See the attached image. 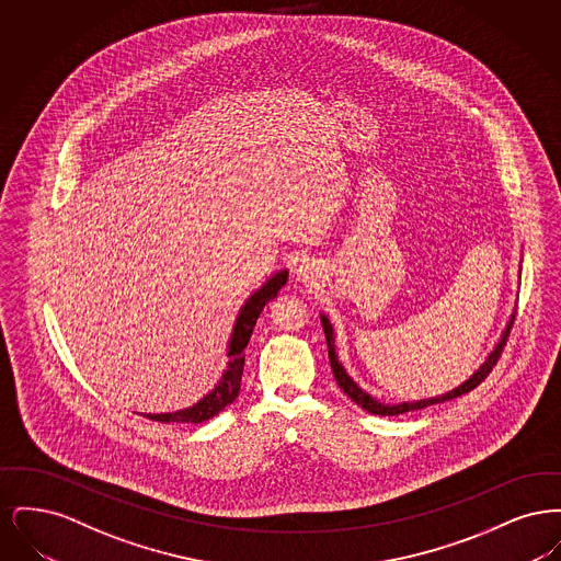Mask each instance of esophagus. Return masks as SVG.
I'll list each match as a JSON object with an SVG mask.
<instances>
[{"label":"esophagus","mask_w":561,"mask_h":561,"mask_svg":"<svg viewBox=\"0 0 561 561\" xmlns=\"http://www.w3.org/2000/svg\"><path fill=\"white\" fill-rule=\"evenodd\" d=\"M294 273H296L300 279L309 282V279H313V265H311L309 261H302V263H298V265H296Z\"/></svg>","instance_id":"34e87169"}]
</instances>
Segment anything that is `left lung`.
I'll use <instances>...</instances> for the list:
<instances>
[{
	"label": "left lung",
	"mask_w": 561,
	"mask_h": 561,
	"mask_svg": "<svg viewBox=\"0 0 561 561\" xmlns=\"http://www.w3.org/2000/svg\"><path fill=\"white\" fill-rule=\"evenodd\" d=\"M513 323V320H511ZM511 323L507 325V330H505V334H503V339H501V343L496 345V348L490 353V357L483 362V366H481L478 373L473 374L467 382H462L460 387H456L454 391L450 393H446V396H439V398H431V400H421V401H412V403H398V405H385V403H378V401L373 400L366 391H362L353 380H351V376H348L345 370H343V366L339 364V359H336V353H334V336H332V325H330V321L325 316H321V325H323V332H325V343H328V357H330V366H332V373H334V378H336V382H339V387L347 393L351 400L355 401L357 405H362L366 412H370V414H378V416H396V414H405V412H412V410H423V408H427V405H433V403H444V401L454 400V398H460V396H465V393H469V391H473L480 382L485 380V376L492 373V368L496 366V362H499V357H501V353H503V348L507 345L508 332H511Z\"/></svg>",
	"instance_id": "obj_1"
}]
</instances>
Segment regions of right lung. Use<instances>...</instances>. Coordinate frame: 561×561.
Returning <instances> with one entry per match:
<instances>
[{"label": "right lung", "instance_id": "1", "mask_svg": "<svg viewBox=\"0 0 561 561\" xmlns=\"http://www.w3.org/2000/svg\"><path fill=\"white\" fill-rule=\"evenodd\" d=\"M286 282H288V271L275 273L267 284L259 293L252 294L248 298V302L241 307L240 318L236 321L231 345H229L231 362L227 366V373L222 374L220 382L214 387L213 393H208L204 400L197 401L187 410H179L172 414H145V416L151 421H158V423H204V421H210L214 414H218L225 405L233 403L240 396L243 348L248 347V343H250L252 330L256 325L261 311L265 309L268 300H273L277 296L282 286H286Z\"/></svg>", "mask_w": 561, "mask_h": 561}]
</instances>
